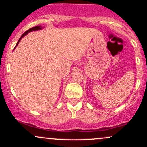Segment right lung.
I'll return each instance as SVG.
<instances>
[{"label":"right lung","instance_id":"1","mask_svg":"<svg viewBox=\"0 0 147 147\" xmlns=\"http://www.w3.org/2000/svg\"><path fill=\"white\" fill-rule=\"evenodd\" d=\"M41 27L40 26V25H38V26H35V27H33V28H30V29H29L28 30H27L26 32H25L23 34L21 35V38H19V39H18V42H17V43H16V45H17L18 44V43H19V41H21V38L22 37H23L25 36V35H26L27 34H28V32H32V31H36V30H41ZM15 46V47H16Z\"/></svg>","mask_w":147,"mask_h":147}]
</instances>
